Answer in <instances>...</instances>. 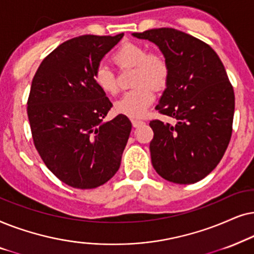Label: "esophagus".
<instances>
[{"label": "esophagus", "instance_id": "1", "mask_svg": "<svg viewBox=\"0 0 254 254\" xmlns=\"http://www.w3.org/2000/svg\"><path fill=\"white\" fill-rule=\"evenodd\" d=\"M131 123H132V125H133L134 127H140V125H143V124H144V121L136 120V118H132V120H131Z\"/></svg>", "mask_w": 254, "mask_h": 254}]
</instances>
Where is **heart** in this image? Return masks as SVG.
Here are the masks:
<instances>
[{
  "label": "heart",
  "mask_w": 254,
  "mask_h": 254,
  "mask_svg": "<svg viewBox=\"0 0 254 254\" xmlns=\"http://www.w3.org/2000/svg\"><path fill=\"white\" fill-rule=\"evenodd\" d=\"M111 60L118 68L134 69L133 89L125 93L116 102V110L129 117H141L155 99L154 89L162 88L170 76V65L166 57L157 51L147 52L146 47L137 43H124L115 51ZM94 82L107 94H116L118 83L109 67L99 65L93 73Z\"/></svg>",
  "instance_id": "heart-1"
}]
</instances>
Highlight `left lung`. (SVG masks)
<instances>
[{
	"label": "left lung",
	"mask_w": 254,
	"mask_h": 254,
	"mask_svg": "<svg viewBox=\"0 0 254 254\" xmlns=\"http://www.w3.org/2000/svg\"><path fill=\"white\" fill-rule=\"evenodd\" d=\"M159 46L170 65L155 110L177 121L150 122L151 160L165 180L190 185L207 177L232 134L235 93L217 53L207 43L172 28L132 33Z\"/></svg>",
	"instance_id": "1"
}]
</instances>
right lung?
<instances>
[{"label":"right lung","mask_w":254,"mask_h":254,"mask_svg":"<svg viewBox=\"0 0 254 254\" xmlns=\"http://www.w3.org/2000/svg\"><path fill=\"white\" fill-rule=\"evenodd\" d=\"M123 36L67 40L43 60L32 79L28 117L33 144L46 167L73 188L99 187L120 168L132 125L122 114L103 123L113 104L93 73Z\"/></svg>","instance_id":"right-lung-1"}]
</instances>
